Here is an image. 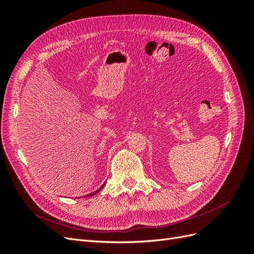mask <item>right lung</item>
<instances>
[{
    "label": "right lung",
    "mask_w": 254,
    "mask_h": 254,
    "mask_svg": "<svg viewBox=\"0 0 254 254\" xmlns=\"http://www.w3.org/2000/svg\"><path fill=\"white\" fill-rule=\"evenodd\" d=\"M101 189H103V187H102V188H101ZM101 189H99V190H101ZM97 191H98V190H96V191H94V193H92V194H90V195H88V196H93V195H95V194H96V193H97Z\"/></svg>",
    "instance_id": "obj_1"
}]
</instances>
